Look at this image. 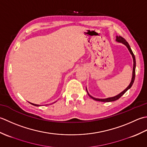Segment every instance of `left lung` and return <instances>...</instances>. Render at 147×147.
<instances>
[{"instance_id": "obj_1", "label": "left lung", "mask_w": 147, "mask_h": 147, "mask_svg": "<svg viewBox=\"0 0 147 147\" xmlns=\"http://www.w3.org/2000/svg\"><path fill=\"white\" fill-rule=\"evenodd\" d=\"M116 41L117 42H121V43H122L123 44H124L125 46H126L127 47L128 50L129 51V52L131 53V55H132V57H133V76H132V79H131V81L129 84V85L127 88L124 89V90L121 92V93L119 94L118 95L115 96H113V97H111V98H105V99H98V98H95L94 97L91 96L88 93V91H87V89H86V91L87 92H88V95L90 96L91 98L93 99V100H96V101H103V102H110V101H115V100H117L118 99H119L120 98H121L122 95H123L125 92H126L128 89H129L131 86H133V83H134V79H135V68H136V59H135V56H134V54L132 51V50H131V47L129 46V45L127 42L125 40L124 38L123 37H122L121 36H117L116 37Z\"/></svg>"}]
</instances>
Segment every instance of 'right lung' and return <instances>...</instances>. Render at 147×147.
Instances as JSON below:
<instances>
[{"mask_svg": "<svg viewBox=\"0 0 147 147\" xmlns=\"http://www.w3.org/2000/svg\"><path fill=\"white\" fill-rule=\"evenodd\" d=\"M30 104H32V105H34V106H37V107H38V106H40L39 105H36V104H34V103H30Z\"/></svg>", "mask_w": 147, "mask_h": 147, "instance_id": "right-lung-1", "label": "right lung"}]
</instances>
